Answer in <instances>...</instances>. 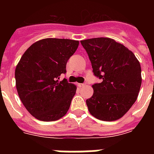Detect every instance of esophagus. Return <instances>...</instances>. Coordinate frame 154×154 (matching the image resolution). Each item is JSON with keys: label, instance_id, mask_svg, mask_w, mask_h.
Returning a JSON list of instances; mask_svg holds the SVG:
<instances>
[{"label": "esophagus", "instance_id": "esophagus-1", "mask_svg": "<svg viewBox=\"0 0 154 154\" xmlns=\"http://www.w3.org/2000/svg\"><path fill=\"white\" fill-rule=\"evenodd\" d=\"M78 85H79V87H80V88H81V87H83L84 85H85V84H84V83H78Z\"/></svg>", "mask_w": 154, "mask_h": 154}]
</instances>
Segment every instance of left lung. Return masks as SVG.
Segmentation results:
<instances>
[{
    "label": "left lung",
    "instance_id": "left-lung-1",
    "mask_svg": "<svg viewBox=\"0 0 154 154\" xmlns=\"http://www.w3.org/2000/svg\"><path fill=\"white\" fill-rule=\"evenodd\" d=\"M88 53L94 75L102 82L92 85L86 100L89 112L103 121L117 120L134 104L142 83L141 67L135 55L109 38L81 41Z\"/></svg>",
    "mask_w": 154,
    "mask_h": 154
}]
</instances>
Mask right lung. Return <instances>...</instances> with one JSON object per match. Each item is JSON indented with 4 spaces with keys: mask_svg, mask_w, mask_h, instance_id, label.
<instances>
[{
    "mask_svg": "<svg viewBox=\"0 0 154 154\" xmlns=\"http://www.w3.org/2000/svg\"><path fill=\"white\" fill-rule=\"evenodd\" d=\"M79 41L44 38L31 45L15 69L17 93L29 113L42 121H55L67 113L76 92L66 79V63L78 48Z\"/></svg>",
    "mask_w": 154,
    "mask_h": 154,
    "instance_id": "obj_1",
    "label": "right lung"
}]
</instances>
